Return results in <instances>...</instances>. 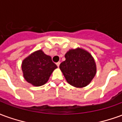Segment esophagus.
<instances>
[{"instance_id": "1", "label": "esophagus", "mask_w": 122, "mask_h": 122, "mask_svg": "<svg viewBox=\"0 0 122 122\" xmlns=\"http://www.w3.org/2000/svg\"><path fill=\"white\" fill-rule=\"evenodd\" d=\"M56 65H57V66H59V65H60V62H57V63H56Z\"/></svg>"}]
</instances>
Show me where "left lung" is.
<instances>
[{"label":"left lung","instance_id":"8db88e82","mask_svg":"<svg viewBox=\"0 0 122 122\" xmlns=\"http://www.w3.org/2000/svg\"><path fill=\"white\" fill-rule=\"evenodd\" d=\"M65 61L59 68L70 84L76 87H84L90 84L97 71L92 56L82 48L72 49L65 56Z\"/></svg>","mask_w":122,"mask_h":122}]
</instances>
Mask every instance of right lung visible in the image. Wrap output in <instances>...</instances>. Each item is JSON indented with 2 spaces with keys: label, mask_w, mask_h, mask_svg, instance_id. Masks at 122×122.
Instances as JSON below:
<instances>
[{
  "label": "right lung",
  "mask_w": 122,
  "mask_h": 122,
  "mask_svg": "<svg viewBox=\"0 0 122 122\" xmlns=\"http://www.w3.org/2000/svg\"><path fill=\"white\" fill-rule=\"evenodd\" d=\"M57 68L50 56L38 50L23 61L22 69L25 80L34 86H40L48 82L53 71Z\"/></svg>",
  "instance_id": "1"
}]
</instances>
